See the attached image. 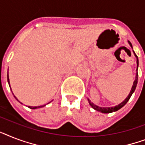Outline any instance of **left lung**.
Returning <instances> with one entry per match:
<instances>
[{
  "instance_id": "obj_1",
  "label": "left lung",
  "mask_w": 145,
  "mask_h": 145,
  "mask_svg": "<svg viewBox=\"0 0 145 145\" xmlns=\"http://www.w3.org/2000/svg\"><path fill=\"white\" fill-rule=\"evenodd\" d=\"M128 43L130 44V47L133 48V46H132V44L130 43V41H128ZM133 54H134V55H135V56L136 57V63H137L136 79H135V80H134V82H133V86H132L131 91H130L129 95H128L127 97V98H126V99L124 100L123 102H122V103H121L120 104H118V105L115 106H113V107H101V106H98L95 105V103H93L92 102H91V101H90L89 98H88V101H89V104H90V106L92 107L93 109H95V110H97V111H98V112H102V113H110V112H112L118 111V109H120L121 108H122L123 106L125 105L126 103H127L128 101L130 100V97H131L132 95H133V93L134 91H135V90H136V86H137V83H138V72H137V71H138V59L137 55L135 54V52H134V51H133Z\"/></svg>"
}]
</instances>
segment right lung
Returning a JSON list of instances; mask_svg holds the SVG:
<instances>
[{"label":"right lung","instance_id":"add662e5","mask_svg":"<svg viewBox=\"0 0 145 145\" xmlns=\"http://www.w3.org/2000/svg\"><path fill=\"white\" fill-rule=\"evenodd\" d=\"M7 80H8V83H9V75L7 74ZM10 89H11V88H10ZM14 97H15V98L16 100H17L18 101H18V100L17 99V98H16V97H15V95H14ZM20 102V101H19ZM20 103H21V102H20ZM45 106V105H43V106H29V108H30V109H37V108H41V107H42V106Z\"/></svg>","mask_w":145,"mask_h":145}]
</instances>
